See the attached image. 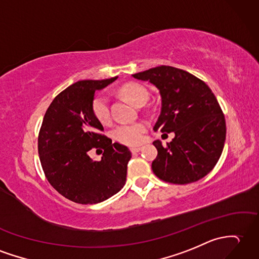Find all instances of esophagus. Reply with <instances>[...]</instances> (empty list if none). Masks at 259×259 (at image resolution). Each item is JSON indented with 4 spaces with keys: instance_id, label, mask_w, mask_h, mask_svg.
Here are the masks:
<instances>
[{
    "instance_id": "obj_1",
    "label": "esophagus",
    "mask_w": 259,
    "mask_h": 259,
    "mask_svg": "<svg viewBox=\"0 0 259 259\" xmlns=\"http://www.w3.org/2000/svg\"><path fill=\"white\" fill-rule=\"evenodd\" d=\"M141 149H142V148H140V147H134V148L130 149V151H131L132 153H137V152H140Z\"/></svg>"
}]
</instances>
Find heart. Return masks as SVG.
Instances as JSON below:
<instances>
[{"mask_svg":"<svg viewBox=\"0 0 259 259\" xmlns=\"http://www.w3.org/2000/svg\"><path fill=\"white\" fill-rule=\"evenodd\" d=\"M120 93L138 107L142 104H146L149 99L148 90L139 85V83H125L120 88ZM92 109L96 119L102 124H107L111 121L110 100L109 96L107 94L101 93L96 96L93 100ZM147 129L148 124L144 121L121 123L113 129L112 136L118 142L125 144V146H137V144H140L142 142Z\"/></svg>","mask_w":259,"mask_h":259,"instance_id":"heart-1","label":"heart"}]
</instances>
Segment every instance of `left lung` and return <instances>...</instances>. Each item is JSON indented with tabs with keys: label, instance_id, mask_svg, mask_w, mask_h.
<instances>
[{
	"label": "left lung",
	"instance_id": "obj_1",
	"mask_svg": "<svg viewBox=\"0 0 259 259\" xmlns=\"http://www.w3.org/2000/svg\"><path fill=\"white\" fill-rule=\"evenodd\" d=\"M136 79L153 83L161 95V113L153 130L176 137L166 147L153 144L158 155L152 171L173 184L196 182L213 170L223 151L225 118L212 90L183 69L158 66L137 73Z\"/></svg>",
	"mask_w": 259,
	"mask_h": 259
}]
</instances>
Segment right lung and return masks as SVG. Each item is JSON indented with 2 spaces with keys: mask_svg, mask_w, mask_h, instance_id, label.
<instances>
[{
  "mask_svg": "<svg viewBox=\"0 0 259 259\" xmlns=\"http://www.w3.org/2000/svg\"><path fill=\"white\" fill-rule=\"evenodd\" d=\"M116 79L73 83L54 98L41 122L38 154L45 177L59 194L75 203H100L125 183L130 150L101 134L104 127L92 109L96 90ZM92 148L104 150L100 151V161L89 157Z\"/></svg>",
  "mask_w": 259,
  "mask_h": 259,
  "instance_id": "add662e5",
  "label": "right lung"
}]
</instances>
